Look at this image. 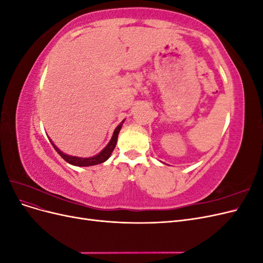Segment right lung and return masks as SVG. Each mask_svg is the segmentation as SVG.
<instances>
[{
    "label": "right lung",
    "mask_w": 263,
    "mask_h": 263,
    "mask_svg": "<svg viewBox=\"0 0 263 263\" xmlns=\"http://www.w3.org/2000/svg\"><path fill=\"white\" fill-rule=\"evenodd\" d=\"M123 123H124V121L116 127L115 130H114L113 136H112V139L109 140L107 146L104 149H103L100 154H98L97 156H94V157L81 158V157L69 156V155L63 154L61 150H59V148L53 144L51 139H50V142H51V145L53 146L54 150L57 151V153L63 158V160H66L70 164L77 165V166H90V165H95V164H99V163H103V162L107 160V159L110 157V155H112V153H113V150H114V148L116 146V142H117L118 134H119V130H121V128H122Z\"/></svg>",
    "instance_id": "right-lung-1"
}]
</instances>
